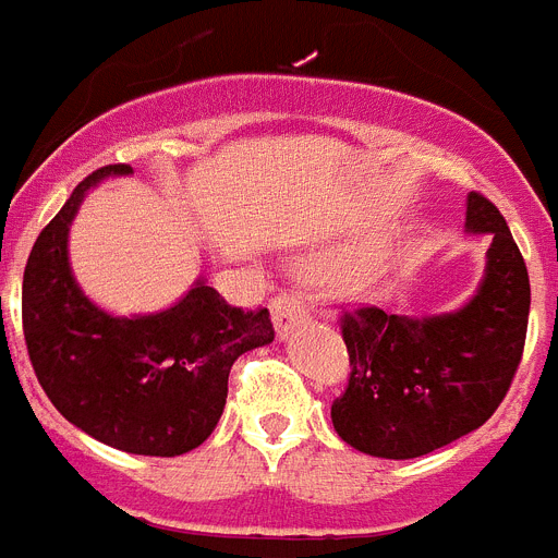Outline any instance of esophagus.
<instances>
[{
  "instance_id": "esophagus-1",
  "label": "esophagus",
  "mask_w": 558,
  "mask_h": 558,
  "mask_svg": "<svg viewBox=\"0 0 558 558\" xmlns=\"http://www.w3.org/2000/svg\"><path fill=\"white\" fill-rule=\"evenodd\" d=\"M271 323H275V331H278L280 340H287V337H292L294 331L306 326L308 308L298 289H289V292H280L271 298Z\"/></svg>"
}]
</instances>
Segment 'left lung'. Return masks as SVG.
Listing matches in <instances>:
<instances>
[{"label": "left lung", "mask_w": 558, "mask_h": 558, "mask_svg": "<svg viewBox=\"0 0 558 558\" xmlns=\"http://www.w3.org/2000/svg\"><path fill=\"white\" fill-rule=\"evenodd\" d=\"M465 207V232L490 241L465 306L425 317L363 306L340 317L351 374L331 423L357 451L423 457L480 428L508 395L525 349L531 280L499 209L480 192Z\"/></svg>", "instance_id": "left-lung-1"}]
</instances>
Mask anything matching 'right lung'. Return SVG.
<instances>
[{"label": "right lung", "mask_w": 558, "mask_h": 558, "mask_svg": "<svg viewBox=\"0 0 558 558\" xmlns=\"http://www.w3.org/2000/svg\"><path fill=\"white\" fill-rule=\"evenodd\" d=\"M110 163L73 190L33 243L22 326L33 372L56 411L110 448L178 457L198 448L227 405L229 368L275 340L269 312H243L195 280L163 312L116 317L82 292L68 257L70 223L90 186L130 175Z\"/></svg>", "instance_id": "right-lung-1"}]
</instances>
